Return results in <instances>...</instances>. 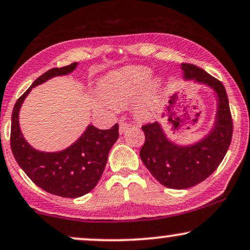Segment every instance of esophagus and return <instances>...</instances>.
<instances>
[{
    "instance_id": "34e87169",
    "label": "esophagus",
    "mask_w": 250,
    "mask_h": 250,
    "mask_svg": "<svg viewBox=\"0 0 250 250\" xmlns=\"http://www.w3.org/2000/svg\"><path fill=\"white\" fill-rule=\"evenodd\" d=\"M129 127H130V125H129V123H127V122H123V121L120 122V128H119L120 134H123V133H125V131L127 130V129H128Z\"/></svg>"
}]
</instances>
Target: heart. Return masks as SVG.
Returning a JSON list of instances; mask_svg holds the SVG:
<instances>
[{
	"label": "heart",
	"instance_id": "1",
	"mask_svg": "<svg viewBox=\"0 0 250 250\" xmlns=\"http://www.w3.org/2000/svg\"><path fill=\"white\" fill-rule=\"evenodd\" d=\"M151 77L152 71L146 66H128L113 72L102 81L100 93L114 106H123L144 89L136 101V110L144 116H152L162 104L163 81Z\"/></svg>",
	"mask_w": 250,
	"mask_h": 250
}]
</instances>
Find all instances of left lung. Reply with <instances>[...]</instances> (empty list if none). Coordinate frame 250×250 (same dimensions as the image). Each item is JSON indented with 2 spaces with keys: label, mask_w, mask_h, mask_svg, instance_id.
<instances>
[{
  "label": "left lung",
  "mask_w": 250,
  "mask_h": 250,
  "mask_svg": "<svg viewBox=\"0 0 250 250\" xmlns=\"http://www.w3.org/2000/svg\"><path fill=\"white\" fill-rule=\"evenodd\" d=\"M185 80L208 86L216 95V114L209 133L197 142L183 146L170 140L161 123L142 127L146 142L140 157L150 173L169 188L199 184L216 170L226 155L233 134V121L226 89L219 80L192 64H182Z\"/></svg>",
  "instance_id": "left-lung-1"
}]
</instances>
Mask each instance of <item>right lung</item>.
Masks as SVG:
<instances>
[{
    "label": "right lung",
    "mask_w": 250,
    "mask_h": 250,
    "mask_svg": "<svg viewBox=\"0 0 250 250\" xmlns=\"http://www.w3.org/2000/svg\"><path fill=\"white\" fill-rule=\"evenodd\" d=\"M78 62L65 67L51 68L34 81L15 104L11 115L10 146L16 162L36 185L51 194L78 198L95 188L104 173L108 154L119 138V125L101 130L88 125L73 144L62 151L45 152L32 148L20 128L22 104L34 87L51 78L66 76L77 68Z\"/></svg>",
    "instance_id": "obj_1"
}]
</instances>
